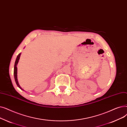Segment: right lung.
<instances>
[{"label":"right lung","mask_w":127,"mask_h":127,"mask_svg":"<svg viewBox=\"0 0 127 127\" xmlns=\"http://www.w3.org/2000/svg\"><path fill=\"white\" fill-rule=\"evenodd\" d=\"M21 53H20L19 55H18V56H17L16 57V60H15V64H14V79H15V83L16 84L17 86L19 87L20 89H21L22 90H24L20 86V85H19V82H18V80H17V64L18 63H19V61L20 60V56H21Z\"/></svg>","instance_id":"obj_1"}]
</instances>
